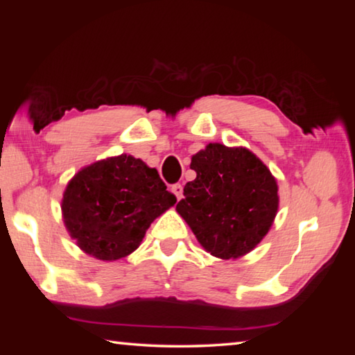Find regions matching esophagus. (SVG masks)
Returning a JSON list of instances; mask_svg holds the SVG:
<instances>
[{
  "label": "esophagus",
  "mask_w": 355,
  "mask_h": 355,
  "mask_svg": "<svg viewBox=\"0 0 355 355\" xmlns=\"http://www.w3.org/2000/svg\"><path fill=\"white\" fill-rule=\"evenodd\" d=\"M171 191L173 192V196L177 197V200H180L183 197V186L180 184V183H175V184H172V188H171Z\"/></svg>",
  "instance_id": "34e87169"
}]
</instances>
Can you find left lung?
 <instances>
[{
  "label": "left lung",
  "mask_w": 355,
  "mask_h": 355,
  "mask_svg": "<svg viewBox=\"0 0 355 355\" xmlns=\"http://www.w3.org/2000/svg\"><path fill=\"white\" fill-rule=\"evenodd\" d=\"M197 177L186 183L177 213L213 257L230 260L254 250L279 209L277 180L245 147L213 142L192 155Z\"/></svg>",
  "instance_id": "left-lung-1"
}]
</instances>
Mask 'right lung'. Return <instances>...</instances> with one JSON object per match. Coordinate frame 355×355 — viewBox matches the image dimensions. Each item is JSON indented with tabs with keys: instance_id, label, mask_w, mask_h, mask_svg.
I'll list each match as a JSON object with an SVG mask.
<instances>
[{
	"instance_id": "obj_1",
	"label": "right lung",
	"mask_w": 355,
	"mask_h": 355,
	"mask_svg": "<svg viewBox=\"0 0 355 355\" xmlns=\"http://www.w3.org/2000/svg\"><path fill=\"white\" fill-rule=\"evenodd\" d=\"M175 202L156 169L122 153L78 171L61 209L69 235L84 254L116 261L139 248L150 224Z\"/></svg>"
}]
</instances>
